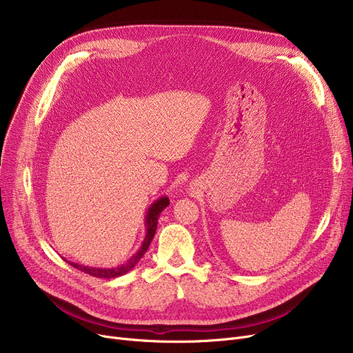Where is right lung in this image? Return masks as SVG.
I'll use <instances>...</instances> for the list:
<instances>
[{"label":"right lung","mask_w":353,"mask_h":353,"mask_svg":"<svg viewBox=\"0 0 353 353\" xmlns=\"http://www.w3.org/2000/svg\"><path fill=\"white\" fill-rule=\"evenodd\" d=\"M170 205V200L167 196H161L160 199H157L156 201H153L150 208H148L147 210V214H145V220H144V226H145V236H144V240L141 242V246L140 249L128 259V261L120 266H116V268H96V266H85V265H80V263H76V262H71V261H67V259H64V261L71 265L72 268H76L90 276H94V277H100V279H111V277H119V276H123L127 272L132 270L137 263L140 259L144 256V253L147 252L148 246H150L152 240L154 237V233H156V229H157V221H159V217L161 214V212Z\"/></svg>","instance_id":"add662e5"}]
</instances>
